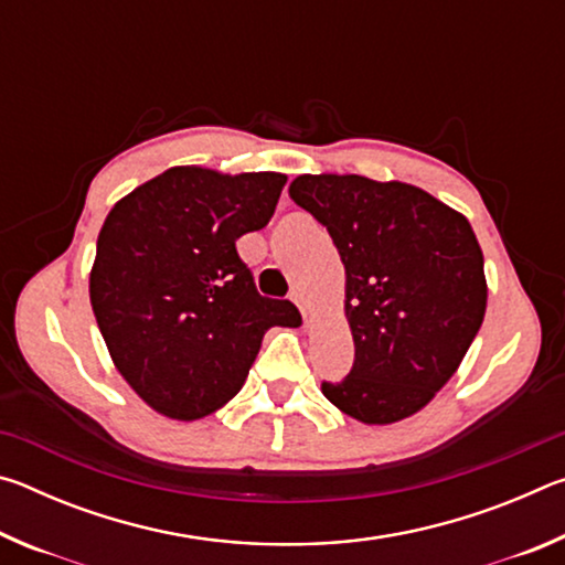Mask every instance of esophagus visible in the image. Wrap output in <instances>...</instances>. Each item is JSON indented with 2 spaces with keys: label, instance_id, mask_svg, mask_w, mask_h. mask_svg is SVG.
Returning a JSON list of instances; mask_svg holds the SVG:
<instances>
[{
  "label": "esophagus",
  "instance_id": "1",
  "mask_svg": "<svg viewBox=\"0 0 565 565\" xmlns=\"http://www.w3.org/2000/svg\"><path fill=\"white\" fill-rule=\"evenodd\" d=\"M291 301L299 306V311H301V317H303V323L306 327H309L311 323V309H309V303H306V299H303V294L301 291H291Z\"/></svg>",
  "mask_w": 565,
  "mask_h": 565
}]
</instances>
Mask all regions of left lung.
<instances>
[{
  "instance_id": "8db88e82",
  "label": "left lung",
  "mask_w": 565,
  "mask_h": 565,
  "mask_svg": "<svg viewBox=\"0 0 565 565\" xmlns=\"http://www.w3.org/2000/svg\"><path fill=\"white\" fill-rule=\"evenodd\" d=\"M289 196L327 226L347 269L351 374L321 391L369 426L414 416L446 386L486 313L471 224L428 191L359 174H301Z\"/></svg>"
}]
</instances>
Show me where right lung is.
<instances>
[{
    "label": "right lung",
    "mask_w": 565,
    "mask_h": 565,
    "mask_svg": "<svg viewBox=\"0 0 565 565\" xmlns=\"http://www.w3.org/2000/svg\"><path fill=\"white\" fill-rule=\"evenodd\" d=\"M286 174L171 167L119 199L97 238L89 299L109 356L157 414L196 420L242 391L271 327L236 238L274 216Z\"/></svg>",
    "instance_id": "add662e5"
}]
</instances>
